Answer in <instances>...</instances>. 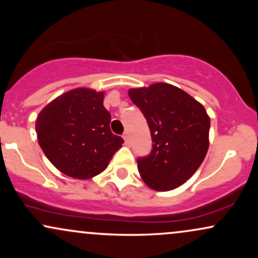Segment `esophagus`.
I'll return each instance as SVG.
<instances>
[{
	"instance_id": "34e87169",
	"label": "esophagus",
	"mask_w": 258,
	"mask_h": 258,
	"mask_svg": "<svg viewBox=\"0 0 258 258\" xmlns=\"http://www.w3.org/2000/svg\"><path fill=\"white\" fill-rule=\"evenodd\" d=\"M122 138H123V141H125V144H126V146H130V144H131V138H130L128 132H125V133H123Z\"/></svg>"
}]
</instances>
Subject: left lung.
I'll use <instances>...</instances> for the list:
<instances>
[{"label": "left lung", "instance_id": "8db88e82", "mask_svg": "<svg viewBox=\"0 0 258 258\" xmlns=\"http://www.w3.org/2000/svg\"><path fill=\"white\" fill-rule=\"evenodd\" d=\"M146 116L153 150L139 158L144 183L156 191L178 188L197 172L209 149L210 116L201 103L176 86L158 82L128 90Z\"/></svg>", "mask_w": 258, "mask_h": 258}]
</instances>
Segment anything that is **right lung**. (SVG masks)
Returning <instances> with one entry per match:
<instances>
[{"label": "right lung", "instance_id": "obj_1", "mask_svg": "<svg viewBox=\"0 0 258 258\" xmlns=\"http://www.w3.org/2000/svg\"><path fill=\"white\" fill-rule=\"evenodd\" d=\"M104 92L79 87L60 94L38 114V144L60 172L88 179L108 167L123 139L110 131Z\"/></svg>", "mask_w": 258, "mask_h": 258}]
</instances>
